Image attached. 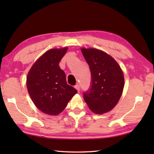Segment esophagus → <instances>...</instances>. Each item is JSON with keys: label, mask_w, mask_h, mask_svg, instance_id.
I'll return each instance as SVG.
<instances>
[{"label": "esophagus", "mask_w": 154, "mask_h": 154, "mask_svg": "<svg viewBox=\"0 0 154 154\" xmlns=\"http://www.w3.org/2000/svg\"><path fill=\"white\" fill-rule=\"evenodd\" d=\"M75 88L78 91V92H79V91L80 90V86H79V84L75 85Z\"/></svg>", "instance_id": "34e87169"}]
</instances>
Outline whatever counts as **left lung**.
Instances as JSON below:
<instances>
[{
	"mask_svg": "<svg viewBox=\"0 0 154 154\" xmlns=\"http://www.w3.org/2000/svg\"><path fill=\"white\" fill-rule=\"evenodd\" d=\"M82 52L91 72L90 88L83 92V98L94 113H106L117 105L122 94L123 72L117 62L105 52L84 48Z\"/></svg>",
	"mask_w": 154,
	"mask_h": 154,
	"instance_id": "1",
	"label": "left lung"
}]
</instances>
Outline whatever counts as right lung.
<instances>
[{
	"instance_id": "1",
	"label": "right lung",
	"mask_w": 154,
	"mask_h": 154,
	"mask_svg": "<svg viewBox=\"0 0 154 154\" xmlns=\"http://www.w3.org/2000/svg\"><path fill=\"white\" fill-rule=\"evenodd\" d=\"M67 48L52 49L38 58L28 72L26 85L34 104L51 116L60 113L77 90L67 84L59 62Z\"/></svg>"
}]
</instances>
